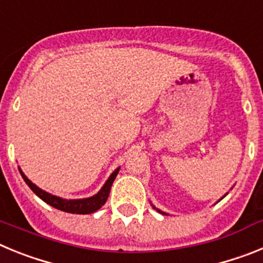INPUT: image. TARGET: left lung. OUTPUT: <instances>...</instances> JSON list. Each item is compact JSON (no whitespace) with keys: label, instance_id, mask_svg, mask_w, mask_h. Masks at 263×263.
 Masks as SVG:
<instances>
[{"label":"left lung","instance_id":"left-lung-1","mask_svg":"<svg viewBox=\"0 0 263 263\" xmlns=\"http://www.w3.org/2000/svg\"><path fill=\"white\" fill-rule=\"evenodd\" d=\"M153 208H154V210H155V206H153ZM157 211H158V212H159V213H162V215H167V213L162 212V211H159V210H157Z\"/></svg>","mask_w":263,"mask_h":263}]
</instances>
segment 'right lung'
Listing matches in <instances>:
<instances>
[{"label": "right lung", "instance_id": "1", "mask_svg": "<svg viewBox=\"0 0 263 263\" xmlns=\"http://www.w3.org/2000/svg\"><path fill=\"white\" fill-rule=\"evenodd\" d=\"M20 168V167H18ZM118 171H120V167L116 168L111 175L109 176V179L105 182V184L103 185V188L97 192L93 196L87 197V199H75V200H67V199H62L59 196H55V195H51L48 192L43 191L42 188L36 187L31 180H29L25 174L22 173V170L20 168V173L22 175L23 180L26 182V184L31 188V191L36 195L38 197H41L42 200L46 201L47 204H50L51 206L57 208V210L63 211V212L68 213H78V215H89V213L96 212L97 210H100L101 206L105 204V201L108 200L109 192H110V188L113 182H115L116 176H117Z\"/></svg>", "mask_w": 263, "mask_h": 263}]
</instances>
